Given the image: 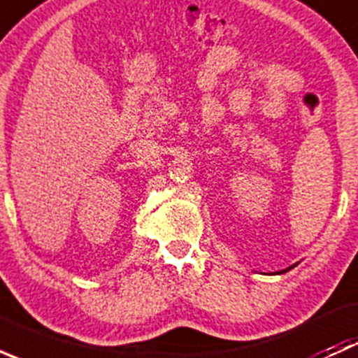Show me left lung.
Here are the masks:
<instances>
[{
	"instance_id": "8db88e82",
	"label": "left lung",
	"mask_w": 358,
	"mask_h": 358,
	"mask_svg": "<svg viewBox=\"0 0 358 358\" xmlns=\"http://www.w3.org/2000/svg\"><path fill=\"white\" fill-rule=\"evenodd\" d=\"M289 268H291V266H289ZM289 268H287V270H289ZM287 270H284V272H287ZM280 273H282V272H280Z\"/></svg>"
}]
</instances>
